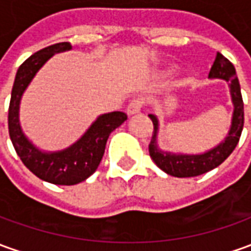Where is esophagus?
<instances>
[{
    "label": "esophagus",
    "mask_w": 251,
    "mask_h": 251,
    "mask_svg": "<svg viewBox=\"0 0 251 251\" xmlns=\"http://www.w3.org/2000/svg\"><path fill=\"white\" fill-rule=\"evenodd\" d=\"M143 103H145V100L142 97H135L129 101L128 106H127V113L128 115H135V113H139L141 109L143 108Z\"/></svg>",
    "instance_id": "obj_1"
}]
</instances>
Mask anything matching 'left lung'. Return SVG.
Masks as SVG:
<instances>
[{
  "mask_svg": "<svg viewBox=\"0 0 251 251\" xmlns=\"http://www.w3.org/2000/svg\"><path fill=\"white\" fill-rule=\"evenodd\" d=\"M210 79H224L229 83L231 98L234 103V113H232V123L228 132L227 138L219 143L216 148L210 149L206 153L202 154H175L171 151H162L157 145V131H158V120L154 115H149L154 126V132L149 145V153L155 165L162 169L165 174L175 177H193V176L206 174L209 171L219 167L228 155L234 151L236 145L239 142L242 129H243V100L241 94V86L236 77V72L232 63L227 60L221 53H217L216 60L210 72Z\"/></svg>",
  "mask_w": 251,
  "mask_h": 251,
  "instance_id": "8db88e82",
  "label": "left lung"
}]
</instances>
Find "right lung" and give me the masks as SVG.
Segmentation results:
<instances>
[{
    "label": "right lung",
    "mask_w": 251,
    "mask_h": 251,
    "mask_svg": "<svg viewBox=\"0 0 251 251\" xmlns=\"http://www.w3.org/2000/svg\"><path fill=\"white\" fill-rule=\"evenodd\" d=\"M70 49H72L70 42L51 45L34 53L19 67L8 112L10 141L20 160L39 179L60 186L77 184L93 175L102 160L110 132L127 120V115L123 112L101 115L77 142L61 151H41L27 139L19 122V106L24 90L50 57Z\"/></svg>",
    "instance_id": "right-lung-1"
}]
</instances>
